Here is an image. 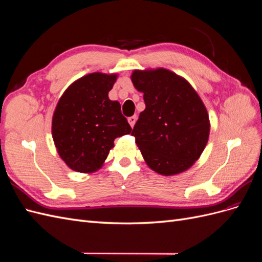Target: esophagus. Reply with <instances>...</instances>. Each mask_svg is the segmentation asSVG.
Listing matches in <instances>:
<instances>
[{
	"label": "esophagus",
	"mask_w": 262,
	"mask_h": 262,
	"mask_svg": "<svg viewBox=\"0 0 262 262\" xmlns=\"http://www.w3.org/2000/svg\"><path fill=\"white\" fill-rule=\"evenodd\" d=\"M137 119H138V117H137V116H132V117H130V118L128 119V121H129V123H130V125L132 126V128H133V125L136 124V122H137Z\"/></svg>",
	"instance_id": "34e87169"
}]
</instances>
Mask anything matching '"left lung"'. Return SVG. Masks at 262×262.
I'll return each instance as SVG.
<instances>
[{
	"mask_svg": "<svg viewBox=\"0 0 262 262\" xmlns=\"http://www.w3.org/2000/svg\"><path fill=\"white\" fill-rule=\"evenodd\" d=\"M145 109L131 132L146 164L170 176L191 167L208 143L210 122L202 100L185 78L165 69L134 71Z\"/></svg>",
	"mask_w": 262,
	"mask_h": 262,
	"instance_id": "1",
	"label": "left lung"
}]
</instances>
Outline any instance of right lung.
Returning a JSON list of instances; mask_svg holds the SVG:
<instances>
[{
    "label": "right lung",
    "instance_id": "right-lung-1",
    "mask_svg": "<svg viewBox=\"0 0 262 262\" xmlns=\"http://www.w3.org/2000/svg\"><path fill=\"white\" fill-rule=\"evenodd\" d=\"M117 75L92 73L69 86L52 119V138L63 161L78 172L101 167L115 139L131 132L118 101L108 98Z\"/></svg>",
    "mask_w": 262,
    "mask_h": 262
}]
</instances>
